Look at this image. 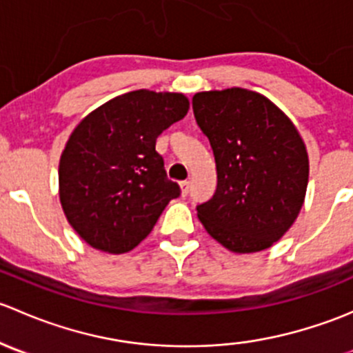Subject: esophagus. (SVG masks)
<instances>
[{
  "instance_id": "obj_1",
  "label": "esophagus",
  "mask_w": 353,
  "mask_h": 353,
  "mask_svg": "<svg viewBox=\"0 0 353 353\" xmlns=\"http://www.w3.org/2000/svg\"><path fill=\"white\" fill-rule=\"evenodd\" d=\"M181 193H183L184 196L190 193V181H183V183H181Z\"/></svg>"
}]
</instances>
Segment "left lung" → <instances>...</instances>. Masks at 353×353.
Returning a JSON list of instances; mask_svg holds the SVG:
<instances>
[{
    "mask_svg": "<svg viewBox=\"0 0 353 353\" xmlns=\"http://www.w3.org/2000/svg\"><path fill=\"white\" fill-rule=\"evenodd\" d=\"M193 110L216 163L199 222L232 252L268 249L304 205L309 159L297 128L265 95L239 87L198 92Z\"/></svg>",
    "mask_w": 353,
    "mask_h": 353,
    "instance_id": "1",
    "label": "left lung"
}]
</instances>
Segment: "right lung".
<instances>
[{"label": "right lung", "instance_id": "obj_1", "mask_svg": "<svg viewBox=\"0 0 353 353\" xmlns=\"http://www.w3.org/2000/svg\"><path fill=\"white\" fill-rule=\"evenodd\" d=\"M188 109L183 94L134 90L78 123L59 160V199L85 243L110 254L131 251L179 196L155 141Z\"/></svg>", "mask_w": 353, "mask_h": 353}]
</instances>
